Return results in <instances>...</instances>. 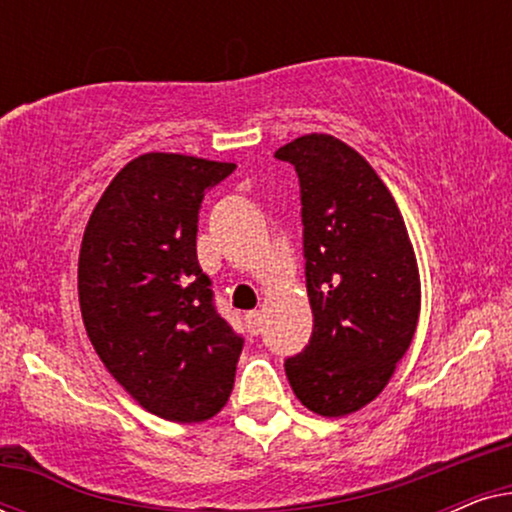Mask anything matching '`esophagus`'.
Returning <instances> with one entry per match:
<instances>
[{"instance_id":"1","label":"esophagus","mask_w":512,"mask_h":512,"mask_svg":"<svg viewBox=\"0 0 512 512\" xmlns=\"http://www.w3.org/2000/svg\"><path fill=\"white\" fill-rule=\"evenodd\" d=\"M247 328L251 335H258L263 331V314L261 312H249L247 314Z\"/></svg>"}]
</instances>
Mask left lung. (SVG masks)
Returning a JSON list of instances; mask_svg holds the SVG:
<instances>
[{"label":"left lung","instance_id":"1","mask_svg":"<svg viewBox=\"0 0 512 512\" xmlns=\"http://www.w3.org/2000/svg\"><path fill=\"white\" fill-rule=\"evenodd\" d=\"M275 158L298 172L314 317L310 342L284 370L307 410L345 417L380 396L415 338L417 258L396 200L352 146L314 132Z\"/></svg>","mask_w":512,"mask_h":512}]
</instances>
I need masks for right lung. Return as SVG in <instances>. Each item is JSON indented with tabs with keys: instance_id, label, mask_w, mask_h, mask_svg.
Returning <instances> with one entry per match:
<instances>
[{
	"instance_id": "obj_1",
	"label": "right lung",
	"mask_w": 512,
	"mask_h": 512,
	"mask_svg": "<svg viewBox=\"0 0 512 512\" xmlns=\"http://www.w3.org/2000/svg\"><path fill=\"white\" fill-rule=\"evenodd\" d=\"M235 163L130 160L102 193L79 254L83 326L116 382L153 415L205 422L226 405L242 335L216 312L195 251L209 188Z\"/></svg>"
}]
</instances>
